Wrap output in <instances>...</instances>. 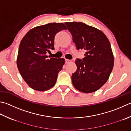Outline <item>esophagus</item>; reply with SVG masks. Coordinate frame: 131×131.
Returning <instances> with one entry per match:
<instances>
[{
  "instance_id": "obj_1",
  "label": "esophagus",
  "mask_w": 131,
  "mask_h": 131,
  "mask_svg": "<svg viewBox=\"0 0 131 131\" xmlns=\"http://www.w3.org/2000/svg\"><path fill=\"white\" fill-rule=\"evenodd\" d=\"M65 62H66V63H70V62H72V61L70 60V59H66Z\"/></svg>"
}]
</instances>
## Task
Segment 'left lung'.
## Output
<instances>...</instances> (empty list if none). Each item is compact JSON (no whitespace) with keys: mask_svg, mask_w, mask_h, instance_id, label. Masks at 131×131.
<instances>
[{"mask_svg":"<svg viewBox=\"0 0 131 131\" xmlns=\"http://www.w3.org/2000/svg\"><path fill=\"white\" fill-rule=\"evenodd\" d=\"M78 50H85L82 60L77 59V70L72 74L74 87L90 93L105 84L112 71L114 57L109 39L97 28L82 22H66Z\"/></svg>","mask_w":131,"mask_h":131,"instance_id":"8db88e82","label":"left lung"}]
</instances>
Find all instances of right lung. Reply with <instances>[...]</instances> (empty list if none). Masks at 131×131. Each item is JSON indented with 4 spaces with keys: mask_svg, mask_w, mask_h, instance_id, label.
<instances>
[{
    "mask_svg": "<svg viewBox=\"0 0 131 131\" xmlns=\"http://www.w3.org/2000/svg\"><path fill=\"white\" fill-rule=\"evenodd\" d=\"M62 30H66L62 23L37 26L21 40L16 64L23 80L32 89L46 91L55 85L65 60L49 58L46 53L54 49V38Z\"/></svg>",
    "mask_w": 131,
    "mask_h": 131,
    "instance_id": "right-lung-1",
    "label": "right lung"
}]
</instances>
